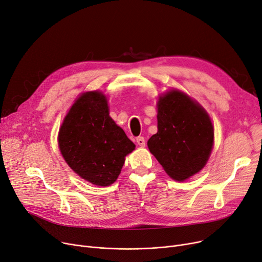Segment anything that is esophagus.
<instances>
[{"mask_svg": "<svg viewBox=\"0 0 262 262\" xmlns=\"http://www.w3.org/2000/svg\"><path fill=\"white\" fill-rule=\"evenodd\" d=\"M136 142H137V144L140 145V146H145V140H144L143 137H138V138L136 139Z\"/></svg>", "mask_w": 262, "mask_h": 262, "instance_id": "obj_1", "label": "esophagus"}]
</instances>
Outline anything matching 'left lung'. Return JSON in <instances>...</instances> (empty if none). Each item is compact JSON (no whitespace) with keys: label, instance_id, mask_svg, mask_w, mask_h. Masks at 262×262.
I'll use <instances>...</instances> for the list:
<instances>
[{"label":"left lung","instance_id":"8db88e82","mask_svg":"<svg viewBox=\"0 0 262 262\" xmlns=\"http://www.w3.org/2000/svg\"><path fill=\"white\" fill-rule=\"evenodd\" d=\"M158 132L147 141L149 152L175 181L200 172L213 146V126L206 110L180 90L160 96Z\"/></svg>","mask_w":262,"mask_h":262}]
</instances>
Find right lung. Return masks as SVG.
<instances>
[{"instance_id":"obj_1","label":"right lung","mask_w":262,"mask_h":262,"mask_svg":"<svg viewBox=\"0 0 262 262\" xmlns=\"http://www.w3.org/2000/svg\"><path fill=\"white\" fill-rule=\"evenodd\" d=\"M60 153L68 166L87 182L114 184L135 149L126 134L109 117L106 96L82 93L67 114L58 134Z\"/></svg>"}]
</instances>
